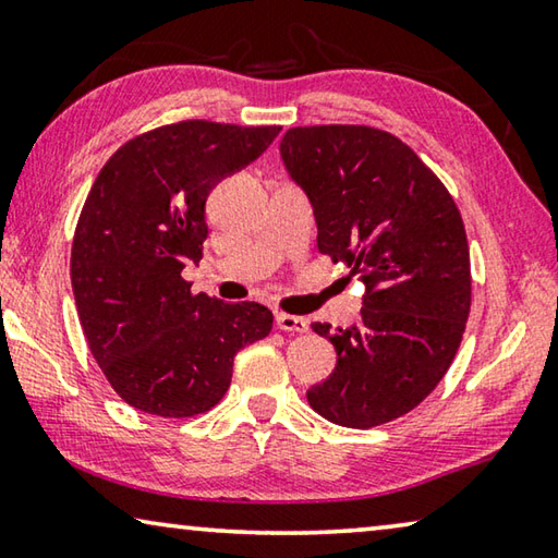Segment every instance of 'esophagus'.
I'll list each match as a JSON object with an SVG mask.
<instances>
[{"instance_id": "obj_1", "label": "esophagus", "mask_w": 558, "mask_h": 558, "mask_svg": "<svg viewBox=\"0 0 558 558\" xmlns=\"http://www.w3.org/2000/svg\"><path fill=\"white\" fill-rule=\"evenodd\" d=\"M276 325L282 332H307V319L288 313H276Z\"/></svg>"}]
</instances>
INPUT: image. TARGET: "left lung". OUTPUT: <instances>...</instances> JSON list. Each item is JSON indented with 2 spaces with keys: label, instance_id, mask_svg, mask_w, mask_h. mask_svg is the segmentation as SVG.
<instances>
[{
  "label": "left lung",
  "instance_id": "8db88e82",
  "mask_svg": "<svg viewBox=\"0 0 558 558\" xmlns=\"http://www.w3.org/2000/svg\"><path fill=\"white\" fill-rule=\"evenodd\" d=\"M280 155L313 202L319 253L366 286L354 327L313 323L335 344L337 366L307 401L347 428L401 418L446 376L465 332L472 278L458 204L379 128H292Z\"/></svg>",
  "mask_w": 558,
  "mask_h": 558
}]
</instances>
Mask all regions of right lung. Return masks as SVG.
<instances>
[{
    "label": "right lung",
    "instance_id": "add662e5",
    "mask_svg": "<svg viewBox=\"0 0 558 558\" xmlns=\"http://www.w3.org/2000/svg\"><path fill=\"white\" fill-rule=\"evenodd\" d=\"M280 125L182 120L128 140L93 182L75 223L71 286L100 372L132 409L162 418L211 411L231 386L233 356L270 335L258 302L192 292L206 196L251 165Z\"/></svg>",
    "mask_w": 558,
    "mask_h": 558
}]
</instances>
